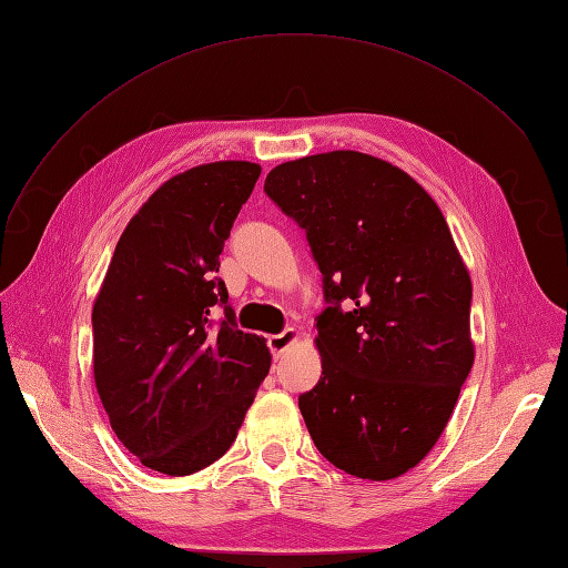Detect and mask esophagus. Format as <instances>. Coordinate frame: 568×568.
I'll use <instances>...</instances> for the list:
<instances>
[{
    "mask_svg": "<svg viewBox=\"0 0 568 568\" xmlns=\"http://www.w3.org/2000/svg\"><path fill=\"white\" fill-rule=\"evenodd\" d=\"M298 338V332L294 329V326H288V329H284L282 334H274V336H270L267 338V348H270V353H272V357L277 359V357H282L284 355V351L291 346V343H294Z\"/></svg>",
    "mask_w": 568,
    "mask_h": 568,
    "instance_id": "obj_1",
    "label": "esophagus"
}]
</instances>
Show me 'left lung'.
I'll list each match as a JSON object with an SVG mask.
<instances>
[{"label":"left lung","instance_id":"8db88e82","mask_svg":"<svg viewBox=\"0 0 568 568\" xmlns=\"http://www.w3.org/2000/svg\"><path fill=\"white\" fill-rule=\"evenodd\" d=\"M265 194L322 272L307 432L341 471L400 476L440 438L474 365L471 280L448 222L400 168L359 151L282 163Z\"/></svg>","mask_w":568,"mask_h":568}]
</instances>
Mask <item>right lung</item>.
<instances>
[{
	"mask_svg": "<svg viewBox=\"0 0 568 568\" xmlns=\"http://www.w3.org/2000/svg\"><path fill=\"white\" fill-rule=\"evenodd\" d=\"M257 178L248 161L170 178L130 220L94 301L101 405L153 471L189 476L225 455L270 372L265 338L239 329L215 277Z\"/></svg>",
	"mask_w": 568,
	"mask_h": 568,
	"instance_id": "obj_1",
	"label": "right lung"
}]
</instances>
